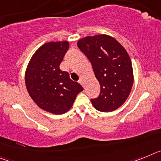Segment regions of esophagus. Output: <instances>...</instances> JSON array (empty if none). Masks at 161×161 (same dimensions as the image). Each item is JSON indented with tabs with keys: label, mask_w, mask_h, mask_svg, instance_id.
Instances as JSON below:
<instances>
[{
	"label": "esophagus",
	"mask_w": 161,
	"mask_h": 161,
	"mask_svg": "<svg viewBox=\"0 0 161 161\" xmlns=\"http://www.w3.org/2000/svg\"><path fill=\"white\" fill-rule=\"evenodd\" d=\"M79 83L80 84V85H81L82 86H84V80H83V79H80Z\"/></svg>",
	"instance_id": "esophagus-1"
}]
</instances>
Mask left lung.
<instances>
[{
  "mask_svg": "<svg viewBox=\"0 0 161 161\" xmlns=\"http://www.w3.org/2000/svg\"><path fill=\"white\" fill-rule=\"evenodd\" d=\"M89 59L101 86L96 99H91L101 112H112L124 104L131 91L134 72L130 58L121 43L107 35L87 36L77 42Z\"/></svg>",
  "mask_w": 161,
  "mask_h": 161,
  "instance_id": "1",
  "label": "left lung"
}]
</instances>
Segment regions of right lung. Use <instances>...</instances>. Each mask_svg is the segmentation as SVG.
Segmentation results:
<instances>
[{"label": "right lung", "mask_w": 161, "mask_h": 161, "mask_svg": "<svg viewBox=\"0 0 161 161\" xmlns=\"http://www.w3.org/2000/svg\"><path fill=\"white\" fill-rule=\"evenodd\" d=\"M69 48L68 41L49 42L37 50L25 72V86L37 106L54 114H63L72 107L83 87L59 69Z\"/></svg>", "instance_id": "add662e5"}]
</instances>
